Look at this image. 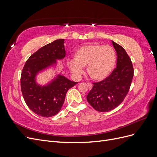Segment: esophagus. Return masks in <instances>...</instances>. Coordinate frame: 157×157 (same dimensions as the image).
Here are the masks:
<instances>
[{
	"label": "esophagus",
	"instance_id": "1",
	"mask_svg": "<svg viewBox=\"0 0 157 157\" xmlns=\"http://www.w3.org/2000/svg\"><path fill=\"white\" fill-rule=\"evenodd\" d=\"M88 88L89 90H91L92 88L93 85L91 83H88Z\"/></svg>",
	"mask_w": 157,
	"mask_h": 157
}]
</instances>
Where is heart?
Here are the masks:
<instances>
[{"instance_id":"1","label":"heart","mask_w":157,"mask_h":157,"mask_svg":"<svg viewBox=\"0 0 157 157\" xmlns=\"http://www.w3.org/2000/svg\"><path fill=\"white\" fill-rule=\"evenodd\" d=\"M117 62L116 52L110 45L100 44H86L75 51L74 60L69 61L71 73L80 75L83 67H88L90 78L101 81L109 77L115 69Z\"/></svg>"}]
</instances>
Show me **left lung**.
Masks as SVG:
<instances>
[{"instance_id": "1", "label": "left lung", "mask_w": 157, "mask_h": 157, "mask_svg": "<svg viewBox=\"0 0 157 157\" xmlns=\"http://www.w3.org/2000/svg\"><path fill=\"white\" fill-rule=\"evenodd\" d=\"M117 54V67L106 79L94 82L87 95V101L94 109L107 112L118 107L129 91L134 77L130 57L121 46L112 40Z\"/></svg>"}]
</instances>
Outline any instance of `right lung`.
I'll return each mask as SVG.
<instances>
[{
    "label": "right lung",
    "instance_id": "1",
    "mask_svg": "<svg viewBox=\"0 0 157 157\" xmlns=\"http://www.w3.org/2000/svg\"><path fill=\"white\" fill-rule=\"evenodd\" d=\"M65 56L64 39L56 40L32 54L23 68L21 89L24 100L31 110L43 117L57 115L61 110L69 89L78 82L58 75L44 86L38 84L36 76L40 71L56 64Z\"/></svg>",
    "mask_w": 157,
    "mask_h": 157
}]
</instances>
